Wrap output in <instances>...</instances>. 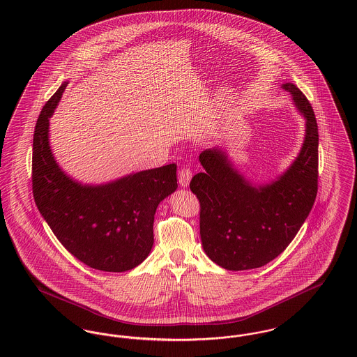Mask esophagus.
Returning <instances> with one entry per match:
<instances>
[{
	"instance_id": "34e87169",
	"label": "esophagus",
	"mask_w": 357,
	"mask_h": 357,
	"mask_svg": "<svg viewBox=\"0 0 357 357\" xmlns=\"http://www.w3.org/2000/svg\"><path fill=\"white\" fill-rule=\"evenodd\" d=\"M191 176H192V171L190 167H183L179 171V185L182 187L188 186L190 181H191Z\"/></svg>"
}]
</instances>
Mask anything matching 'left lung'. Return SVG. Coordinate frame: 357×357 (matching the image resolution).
Instances as JSON below:
<instances>
[{
    "label": "left lung",
    "instance_id": "1",
    "mask_svg": "<svg viewBox=\"0 0 357 357\" xmlns=\"http://www.w3.org/2000/svg\"><path fill=\"white\" fill-rule=\"evenodd\" d=\"M293 96L306 119V135L293 165L269 185L253 186L220 149L199 155L204 172L190 182L201 204L199 227L204 253L227 271L266 265L281 255L309 215L319 183V128L305 95L291 83Z\"/></svg>",
    "mask_w": 357,
    "mask_h": 357
}]
</instances>
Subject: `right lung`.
<instances>
[{"label": "right lung", "mask_w": 357, "mask_h": 357, "mask_svg": "<svg viewBox=\"0 0 357 357\" xmlns=\"http://www.w3.org/2000/svg\"><path fill=\"white\" fill-rule=\"evenodd\" d=\"M67 83L44 105L34 128V202L61 245L92 269L126 272L150 255L158 204L176 190V165L140 171L102 186H83L56 163L50 118Z\"/></svg>", "instance_id": "add662e5"}]
</instances>
